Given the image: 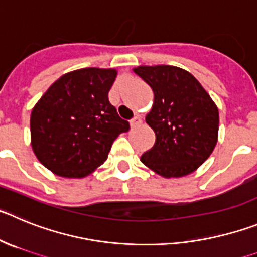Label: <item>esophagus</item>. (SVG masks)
<instances>
[{
    "mask_svg": "<svg viewBox=\"0 0 257 257\" xmlns=\"http://www.w3.org/2000/svg\"><path fill=\"white\" fill-rule=\"evenodd\" d=\"M141 124H142V117H141V115H136L131 120V128H136V126L141 125Z\"/></svg>",
    "mask_w": 257,
    "mask_h": 257,
    "instance_id": "34e87169",
    "label": "esophagus"
}]
</instances>
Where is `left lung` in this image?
I'll list each match as a JSON object with an SVG mask.
<instances>
[{"instance_id":"left-lung-1","label":"left lung","mask_w":257,"mask_h":257,"mask_svg":"<svg viewBox=\"0 0 257 257\" xmlns=\"http://www.w3.org/2000/svg\"><path fill=\"white\" fill-rule=\"evenodd\" d=\"M133 71L154 92L146 123L155 132L156 141L141 161L164 178L191 174L209 159L218 142V106L184 69L141 65Z\"/></svg>"}]
</instances>
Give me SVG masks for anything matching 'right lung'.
Wrapping results in <instances>:
<instances>
[{
  "mask_svg": "<svg viewBox=\"0 0 257 257\" xmlns=\"http://www.w3.org/2000/svg\"><path fill=\"white\" fill-rule=\"evenodd\" d=\"M116 69L84 68L64 74L31 114V145L43 166L62 178H84L102 165L129 123L108 101Z\"/></svg>",
  "mask_w": 257,
  "mask_h": 257,
  "instance_id": "1",
  "label": "right lung"
}]
</instances>
